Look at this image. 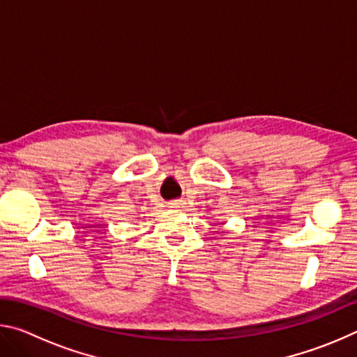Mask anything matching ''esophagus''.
Masks as SVG:
<instances>
[{
    "label": "esophagus",
    "instance_id": "34e87169",
    "mask_svg": "<svg viewBox=\"0 0 357 357\" xmlns=\"http://www.w3.org/2000/svg\"><path fill=\"white\" fill-rule=\"evenodd\" d=\"M170 204H172L173 208H179V206H183L184 203H183V200H174V202H172Z\"/></svg>",
    "mask_w": 357,
    "mask_h": 357
}]
</instances>
